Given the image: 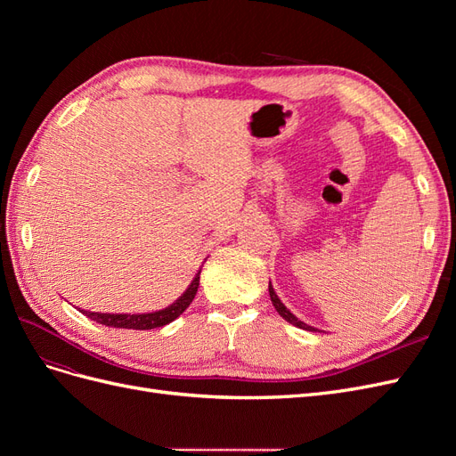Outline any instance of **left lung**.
<instances>
[{
  "instance_id": "8db88e82",
  "label": "left lung",
  "mask_w": 456,
  "mask_h": 456,
  "mask_svg": "<svg viewBox=\"0 0 456 456\" xmlns=\"http://www.w3.org/2000/svg\"><path fill=\"white\" fill-rule=\"evenodd\" d=\"M268 293H270V298H272V305H273V308L278 310V314L283 317L285 322H289V323L295 325V327H298V329H305V330H317L315 327H312V325H306L305 322H300L298 317H297V315H295L291 310H289V308L283 305V302L280 300V297L275 295V291H273L272 283L268 285Z\"/></svg>"
}]
</instances>
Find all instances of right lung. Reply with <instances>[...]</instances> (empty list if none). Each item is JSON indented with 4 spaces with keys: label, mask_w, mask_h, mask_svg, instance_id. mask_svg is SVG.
Masks as SVG:
<instances>
[{
    "label": "right lung",
    "mask_w": 456,
    "mask_h": 456,
    "mask_svg": "<svg viewBox=\"0 0 456 456\" xmlns=\"http://www.w3.org/2000/svg\"><path fill=\"white\" fill-rule=\"evenodd\" d=\"M200 273H196V278L191 280L186 291L178 297L173 305L167 308H161L156 312H146V314H104V312H89V310H79L81 314H86L91 317L93 322L106 325V327H116V329H136V330H146V329H158L175 322L178 315H181L188 306L190 302L194 300L198 287H200Z\"/></svg>",
    "instance_id": "obj_1"
}]
</instances>
